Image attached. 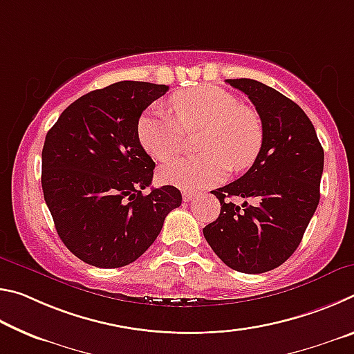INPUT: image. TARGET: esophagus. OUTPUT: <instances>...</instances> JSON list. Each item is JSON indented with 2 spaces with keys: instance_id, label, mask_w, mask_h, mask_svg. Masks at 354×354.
Wrapping results in <instances>:
<instances>
[{
  "instance_id": "obj_1",
  "label": "esophagus",
  "mask_w": 354,
  "mask_h": 354,
  "mask_svg": "<svg viewBox=\"0 0 354 354\" xmlns=\"http://www.w3.org/2000/svg\"><path fill=\"white\" fill-rule=\"evenodd\" d=\"M194 192H190V190H185V192H183V200L184 201H190L192 198H194Z\"/></svg>"
}]
</instances>
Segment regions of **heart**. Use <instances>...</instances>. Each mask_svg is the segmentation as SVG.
Segmentation results:
<instances>
[{
  "mask_svg": "<svg viewBox=\"0 0 354 354\" xmlns=\"http://www.w3.org/2000/svg\"><path fill=\"white\" fill-rule=\"evenodd\" d=\"M175 117L151 107L137 122L142 147L158 160H170L181 151L184 133L201 134L195 158L160 167L159 181L181 189H203L218 183L227 167L241 171L254 164L263 145V124L254 109L242 106L223 88L198 86L173 95Z\"/></svg>",
  "mask_w": 354,
  "mask_h": 354,
  "instance_id": "1",
  "label": "heart"
}]
</instances>
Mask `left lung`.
Segmentation results:
<instances>
[{
  "label": "left lung",
  "mask_w": 354,
  "mask_h": 354,
  "mask_svg": "<svg viewBox=\"0 0 354 354\" xmlns=\"http://www.w3.org/2000/svg\"><path fill=\"white\" fill-rule=\"evenodd\" d=\"M226 82L254 104L263 145L243 176L212 190L220 215L203 234L232 270L263 273L289 259L301 242L320 201L325 153L314 124L292 100L247 77ZM231 198H243V206Z\"/></svg>",
  "instance_id": "8db88e82"
}]
</instances>
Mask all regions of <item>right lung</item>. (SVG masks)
Returning <instances> with one entry per match:
<instances>
[{"label":"right lung","instance_id":"add662e5","mask_svg":"<svg viewBox=\"0 0 354 354\" xmlns=\"http://www.w3.org/2000/svg\"><path fill=\"white\" fill-rule=\"evenodd\" d=\"M164 84L120 81L77 98L57 118L41 149V189L61 241L100 268L128 266L149 248L170 211L173 185L142 192L154 162L140 145L142 112Z\"/></svg>","mask_w":354,"mask_h":354}]
</instances>
